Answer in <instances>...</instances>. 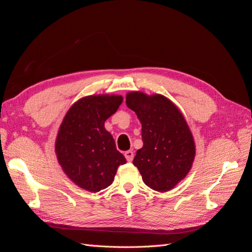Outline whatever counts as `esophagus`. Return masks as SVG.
<instances>
[{"label": "esophagus", "mask_w": 252, "mask_h": 252, "mask_svg": "<svg viewBox=\"0 0 252 252\" xmlns=\"http://www.w3.org/2000/svg\"><path fill=\"white\" fill-rule=\"evenodd\" d=\"M124 156H125V158H126V159L128 162H131L132 159H133V151L132 150H128V151H126L125 154H124Z\"/></svg>", "instance_id": "34e87169"}]
</instances>
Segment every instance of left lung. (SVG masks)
I'll return each instance as SVG.
<instances>
[{"instance_id": "8db88e82", "label": "left lung", "mask_w": 252, "mask_h": 252, "mask_svg": "<svg viewBox=\"0 0 252 252\" xmlns=\"http://www.w3.org/2000/svg\"><path fill=\"white\" fill-rule=\"evenodd\" d=\"M126 105L142 124L143 147L132 163L148 187L168 191L186 177L194 158V142L186 121L177 106L161 94L130 93Z\"/></svg>"}]
</instances>
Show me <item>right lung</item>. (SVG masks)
I'll return each mask as SVG.
<instances>
[{
	"mask_svg": "<svg viewBox=\"0 0 252 252\" xmlns=\"http://www.w3.org/2000/svg\"><path fill=\"white\" fill-rule=\"evenodd\" d=\"M122 102L120 95L83 97L72 105L61 124L56 142L59 163L69 179L87 191L107 188L118 167L126 163L104 127Z\"/></svg>",
	"mask_w": 252,
	"mask_h": 252,
	"instance_id": "right-lung-1",
	"label": "right lung"
}]
</instances>
